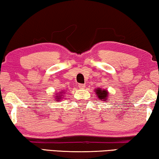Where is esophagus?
<instances>
[{
    "instance_id": "1",
    "label": "esophagus",
    "mask_w": 159,
    "mask_h": 159,
    "mask_svg": "<svg viewBox=\"0 0 159 159\" xmlns=\"http://www.w3.org/2000/svg\"><path fill=\"white\" fill-rule=\"evenodd\" d=\"M78 87H79L80 89H84L85 87V84H78Z\"/></svg>"
}]
</instances>
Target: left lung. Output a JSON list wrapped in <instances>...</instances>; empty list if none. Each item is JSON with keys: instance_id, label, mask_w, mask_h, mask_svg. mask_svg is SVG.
<instances>
[{"instance_id": "8db88e82", "label": "left lung", "mask_w": 159, "mask_h": 159, "mask_svg": "<svg viewBox=\"0 0 159 159\" xmlns=\"http://www.w3.org/2000/svg\"><path fill=\"white\" fill-rule=\"evenodd\" d=\"M95 91H96L97 95H98L99 99H100V100H107V97L108 95V93L107 90H105V89H102L100 88H98Z\"/></svg>"}]
</instances>
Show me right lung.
Returning <instances> with one entry per match:
<instances>
[{
  "label": "right lung",
  "instance_id": "1",
  "mask_svg": "<svg viewBox=\"0 0 159 159\" xmlns=\"http://www.w3.org/2000/svg\"><path fill=\"white\" fill-rule=\"evenodd\" d=\"M56 98H57V100H60V99H61V97H60V96H57Z\"/></svg>",
  "mask_w": 159,
  "mask_h": 159
}]
</instances>
